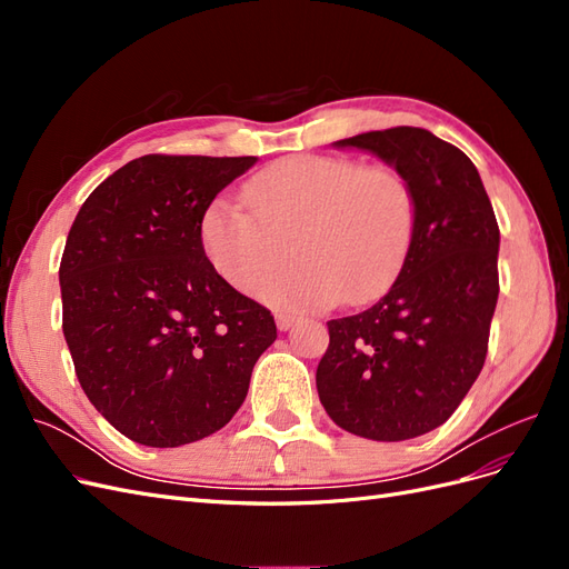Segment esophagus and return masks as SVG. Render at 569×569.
Returning <instances> with one entry per match:
<instances>
[{
  "label": "esophagus",
  "instance_id": "esophagus-1",
  "mask_svg": "<svg viewBox=\"0 0 569 569\" xmlns=\"http://www.w3.org/2000/svg\"><path fill=\"white\" fill-rule=\"evenodd\" d=\"M274 322H278V330L287 332V330H291V327L299 322V318L297 316H289V313H278V316H274Z\"/></svg>",
  "mask_w": 569,
  "mask_h": 569
}]
</instances>
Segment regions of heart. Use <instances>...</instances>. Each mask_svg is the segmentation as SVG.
I'll return each instance as SVG.
<instances>
[{"instance_id":"b5f03b06","label":"heart","mask_w":569,"mask_h":569,"mask_svg":"<svg viewBox=\"0 0 569 569\" xmlns=\"http://www.w3.org/2000/svg\"><path fill=\"white\" fill-rule=\"evenodd\" d=\"M247 203L213 201L201 249L230 287L289 311L366 303L399 274L416 232V199L401 173L341 157L299 153L268 166ZM302 258L274 279L290 252Z\"/></svg>"}]
</instances>
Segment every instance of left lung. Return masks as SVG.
I'll return each instance as SVG.
<instances>
[{"instance_id": "left-lung-1", "label": "left lung", "mask_w": 569, "mask_h": 569, "mask_svg": "<svg viewBox=\"0 0 569 569\" xmlns=\"http://www.w3.org/2000/svg\"><path fill=\"white\" fill-rule=\"evenodd\" d=\"M391 166L416 199V232L387 295L327 322L316 385L341 429L406 441L453 416L487 358L501 232L475 163L422 128L339 140Z\"/></svg>"}]
</instances>
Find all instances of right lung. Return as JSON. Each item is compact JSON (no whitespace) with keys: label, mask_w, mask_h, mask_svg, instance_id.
<instances>
[{"label":"right lung","mask_w":569,"mask_h":569,"mask_svg":"<svg viewBox=\"0 0 569 569\" xmlns=\"http://www.w3.org/2000/svg\"><path fill=\"white\" fill-rule=\"evenodd\" d=\"M256 157H149L82 203L59 268L63 337L92 406L120 435L176 449L226 427L278 339L201 249V218Z\"/></svg>","instance_id":"add662e5"}]
</instances>
